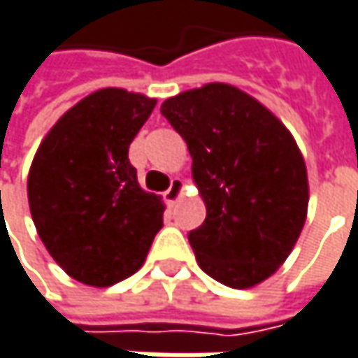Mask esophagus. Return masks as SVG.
Here are the masks:
<instances>
[{"mask_svg": "<svg viewBox=\"0 0 358 358\" xmlns=\"http://www.w3.org/2000/svg\"><path fill=\"white\" fill-rule=\"evenodd\" d=\"M182 192H184V180L174 178L172 180V184H170V188L164 192V200H166V204H168V206H174V204L180 200V196H182Z\"/></svg>", "mask_w": 358, "mask_h": 358, "instance_id": "obj_1", "label": "esophagus"}]
</instances>
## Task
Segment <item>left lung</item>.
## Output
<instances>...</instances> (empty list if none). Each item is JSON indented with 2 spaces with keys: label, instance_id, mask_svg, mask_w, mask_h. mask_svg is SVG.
Masks as SVG:
<instances>
[{
  "label": "left lung",
  "instance_id": "1",
  "mask_svg": "<svg viewBox=\"0 0 358 358\" xmlns=\"http://www.w3.org/2000/svg\"><path fill=\"white\" fill-rule=\"evenodd\" d=\"M192 158L206 219L188 241L200 269L247 289L287 259L308 215V172L294 136L255 96L208 83L162 103Z\"/></svg>",
  "mask_w": 358,
  "mask_h": 358
}]
</instances>
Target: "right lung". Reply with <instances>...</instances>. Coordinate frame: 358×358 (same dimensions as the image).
<instances>
[{
  "mask_svg": "<svg viewBox=\"0 0 358 358\" xmlns=\"http://www.w3.org/2000/svg\"><path fill=\"white\" fill-rule=\"evenodd\" d=\"M156 99L99 89L52 125L34 156L28 202L48 253L73 280L109 287L143 265L164 224V202L145 192L129 143Z\"/></svg>",
  "mask_w": 358,
  "mask_h": 358,
  "instance_id": "1",
  "label": "right lung"
}]
</instances>
